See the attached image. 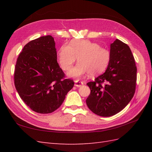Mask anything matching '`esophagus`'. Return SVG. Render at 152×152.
I'll return each mask as SVG.
<instances>
[{
	"mask_svg": "<svg viewBox=\"0 0 152 152\" xmlns=\"http://www.w3.org/2000/svg\"><path fill=\"white\" fill-rule=\"evenodd\" d=\"M74 82H75V83H74V86L77 87V88H80V87H81L82 85H83V83L82 82H79V81H78V80H76Z\"/></svg>",
	"mask_w": 152,
	"mask_h": 152,
	"instance_id": "obj_1",
	"label": "esophagus"
}]
</instances>
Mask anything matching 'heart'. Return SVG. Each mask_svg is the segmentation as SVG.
<instances>
[{
	"label": "heart",
	"mask_w": 152,
	"mask_h": 152,
	"mask_svg": "<svg viewBox=\"0 0 152 152\" xmlns=\"http://www.w3.org/2000/svg\"><path fill=\"white\" fill-rule=\"evenodd\" d=\"M77 58L78 63L67 73L70 78H80L88 74L96 76L104 72L110 61V53L88 40H72L69 45H62L58 51V61L64 70H69Z\"/></svg>",
	"instance_id": "b5f03b06"
}]
</instances>
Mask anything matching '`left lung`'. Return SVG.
I'll list each match as a JSON object with an SVG mask.
<instances>
[{"mask_svg": "<svg viewBox=\"0 0 152 152\" xmlns=\"http://www.w3.org/2000/svg\"><path fill=\"white\" fill-rule=\"evenodd\" d=\"M110 61L105 72L87 83L91 93L86 99L95 114L110 117L121 111L133 97L137 66L127 44L116 39L110 44Z\"/></svg>", "mask_w": 152, "mask_h": 152, "instance_id": "obj_1", "label": "left lung"}]
</instances>
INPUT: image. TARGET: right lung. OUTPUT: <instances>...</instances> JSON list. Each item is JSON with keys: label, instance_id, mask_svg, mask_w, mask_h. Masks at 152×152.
Masks as SVG:
<instances>
[{"label": "right lung", "instance_id": "add662e5", "mask_svg": "<svg viewBox=\"0 0 152 152\" xmlns=\"http://www.w3.org/2000/svg\"><path fill=\"white\" fill-rule=\"evenodd\" d=\"M57 59L56 43L51 35L27 43L17 59L15 89L25 104L40 114L59 108L74 84L73 80L64 79Z\"/></svg>", "mask_w": 152, "mask_h": 152}]
</instances>
